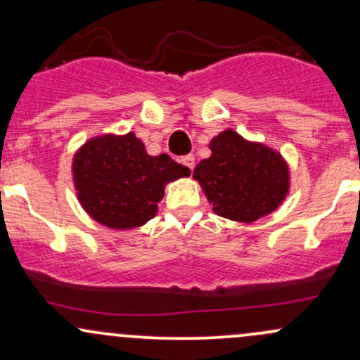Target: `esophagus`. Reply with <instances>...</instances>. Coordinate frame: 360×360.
Instances as JSON below:
<instances>
[{
	"label": "esophagus",
	"mask_w": 360,
	"mask_h": 360,
	"mask_svg": "<svg viewBox=\"0 0 360 360\" xmlns=\"http://www.w3.org/2000/svg\"><path fill=\"white\" fill-rule=\"evenodd\" d=\"M181 162H183L186 167L191 169V171H193V169H194V155H191V154H189V155H184L183 159H181Z\"/></svg>",
	"instance_id": "obj_1"
}]
</instances>
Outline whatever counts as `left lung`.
<instances>
[{"label":"left lung","instance_id":"8db88e82","mask_svg":"<svg viewBox=\"0 0 360 360\" xmlns=\"http://www.w3.org/2000/svg\"><path fill=\"white\" fill-rule=\"evenodd\" d=\"M212 157L194 169V179L214 213L235 221H255L278 208L288 193V167L278 152L225 130L210 143Z\"/></svg>","mask_w":360,"mask_h":360}]
</instances>
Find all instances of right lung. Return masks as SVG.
Wrapping results in <instances>:
<instances>
[{
	"instance_id": "right-lung-1",
	"label": "right lung",
	"mask_w": 360,
	"mask_h": 360,
	"mask_svg": "<svg viewBox=\"0 0 360 360\" xmlns=\"http://www.w3.org/2000/svg\"><path fill=\"white\" fill-rule=\"evenodd\" d=\"M74 183L81 205L110 229H135L154 217L164 186L189 176L167 154L148 155L134 134L93 139L74 157Z\"/></svg>"
}]
</instances>
